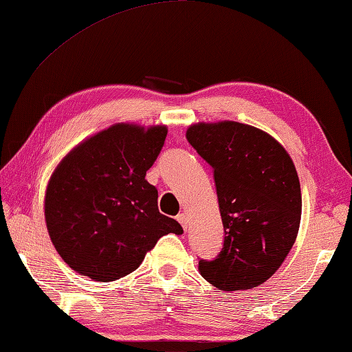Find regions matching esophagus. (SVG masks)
I'll list each match as a JSON object with an SVG mask.
<instances>
[{"label":"esophagus","instance_id":"1","mask_svg":"<svg viewBox=\"0 0 352 352\" xmlns=\"http://www.w3.org/2000/svg\"><path fill=\"white\" fill-rule=\"evenodd\" d=\"M177 220L178 222H180V225L183 226V230L186 231L188 230V226H189V220H188V216L184 212H182V214H178L177 216Z\"/></svg>","mask_w":352,"mask_h":352}]
</instances>
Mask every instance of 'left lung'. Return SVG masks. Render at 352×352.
<instances>
[{"instance_id":"8db88e82","label":"left lung","mask_w":352,"mask_h":352,"mask_svg":"<svg viewBox=\"0 0 352 352\" xmlns=\"http://www.w3.org/2000/svg\"><path fill=\"white\" fill-rule=\"evenodd\" d=\"M189 144L214 172L223 247L199 270L220 290H245L267 281L295 243L301 188L289 153L262 130L234 121L194 124Z\"/></svg>"}]
</instances>
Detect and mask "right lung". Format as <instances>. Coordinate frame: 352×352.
<instances>
[{
	"label": "right lung",
	"mask_w": 352,
	"mask_h": 352,
	"mask_svg": "<svg viewBox=\"0 0 352 352\" xmlns=\"http://www.w3.org/2000/svg\"><path fill=\"white\" fill-rule=\"evenodd\" d=\"M168 129L116 124L73 148L52 174L45 197L51 241L71 269L94 281H115L140 267L164 234H182L158 211V190L146 172Z\"/></svg>",
	"instance_id": "right-lung-1"
}]
</instances>
